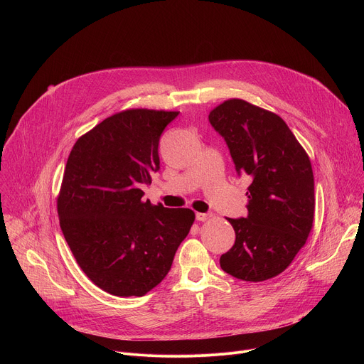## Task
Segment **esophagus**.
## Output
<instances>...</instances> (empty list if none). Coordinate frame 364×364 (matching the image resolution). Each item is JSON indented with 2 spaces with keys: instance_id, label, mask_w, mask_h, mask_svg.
Segmentation results:
<instances>
[{
  "instance_id": "obj_1",
  "label": "esophagus",
  "mask_w": 364,
  "mask_h": 364,
  "mask_svg": "<svg viewBox=\"0 0 364 364\" xmlns=\"http://www.w3.org/2000/svg\"><path fill=\"white\" fill-rule=\"evenodd\" d=\"M196 219L198 222H205V220L212 219V215L210 213H196Z\"/></svg>"
}]
</instances>
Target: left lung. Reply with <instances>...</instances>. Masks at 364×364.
Masks as SVG:
<instances>
[{"mask_svg":"<svg viewBox=\"0 0 364 364\" xmlns=\"http://www.w3.org/2000/svg\"><path fill=\"white\" fill-rule=\"evenodd\" d=\"M237 174L247 176V216L228 219L235 229L222 269L261 282L284 272L305 245L314 222V174L308 154L281 117L243 99H229L210 114Z\"/></svg>","mask_w":364,"mask_h":364,"instance_id":"1","label":"left lung"}]
</instances>
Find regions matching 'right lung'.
Instances as JSON below:
<instances>
[{"label": "right lung", "instance_id": "right-lung-1", "mask_svg": "<svg viewBox=\"0 0 364 364\" xmlns=\"http://www.w3.org/2000/svg\"><path fill=\"white\" fill-rule=\"evenodd\" d=\"M178 112L127 109L103 119L73 145L58 197L65 239L100 289L142 296L168 274L194 222L190 209L142 201L159 171V142Z\"/></svg>", "mask_w": 364, "mask_h": 364}]
</instances>
